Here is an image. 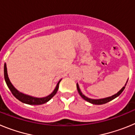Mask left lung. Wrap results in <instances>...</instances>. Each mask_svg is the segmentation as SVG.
Here are the masks:
<instances>
[{"label":"left lung","mask_w":135,"mask_h":135,"mask_svg":"<svg viewBox=\"0 0 135 135\" xmlns=\"http://www.w3.org/2000/svg\"><path fill=\"white\" fill-rule=\"evenodd\" d=\"M76 86H77V89H78V93L80 94V95L82 97V98L84 99V100H86V101H88V102H89V103H92V104H95V105H102V104H105V103H108V102L112 101V100H113L114 99L116 98L117 97H118L119 95H120V94L122 93V91H123L125 89V86H124L123 88H122V89L121 90L118 92V93H117L116 94H115V95H113V96L107 97V98L101 99H92L88 98V97H86V96H84V95H82V93H81L80 90V88H79V86H78V84H76Z\"/></svg>","instance_id":"left-lung-1"}]
</instances>
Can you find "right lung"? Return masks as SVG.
Returning a JSON list of instances; mask_svg holds the SVG:
<instances>
[{
    "instance_id": "1",
    "label": "right lung",
    "mask_w": 135,
    "mask_h": 135,
    "mask_svg": "<svg viewBox=\"0 0 135 135\" xmlns=\"http://www.w3.org/2000/svg\"><path fill=\"white\" fill-rule=\"evenodd\" d=\"M4 76L7 86L9 87V89H10L11 92L12 94L13 95V96L15 97V98L17 99L19 101H21L22 103H26V104L29 105H41L44 104V103H46V102H48V101H49L56 93H57L58 89H59V82H60L61 81L60 80L59 81V82L57 83L55 89L54 91H53L51 95L46 97H43V98H36V97H30L29 96V95H24V94L21 93L19 92L17 89H15V87L12 85V84L11 83L10 80H9V77H8V75H7V65H6L5 64H4Z\"/></svg>"
}]
</instances>
